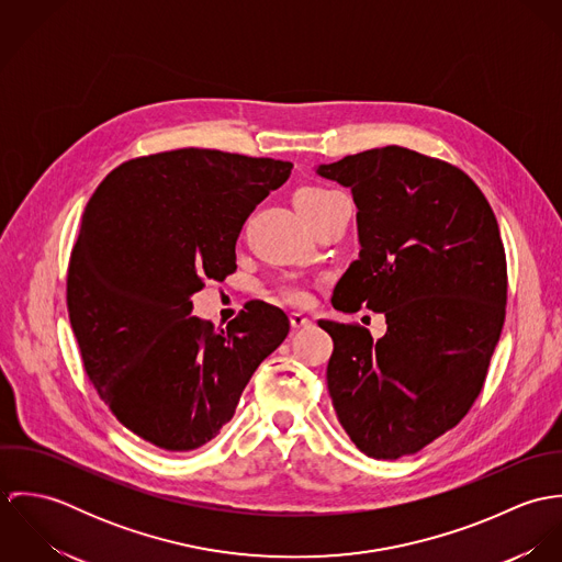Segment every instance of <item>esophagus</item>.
Segmentation results:
<instances>
[{
    "instance_id": "esophagus-1",
    "label": "esophagus",
    "mask_w": 562,
    "mask_h": 562,
    "mask_svg": "<svg viewBox=\"0 0 562 562\" xmlns=\"http://www.w3.org/2000/svg\"><path fill=\"white\" fill-rule=\"evenodd\" d=\"M290 324H292V328H305V326L312 324V321L305 314L294 312V314H290Z\"/></svg>"
}]
</instances>
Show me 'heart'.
I'll return each instance as SVG.
<instances>
[{"label":"heart","instance_id":"heart-1","mask_svg":"<svg viewBox=\"0 0 562 562\" xmlns=\"http://www.w3.org/2000/svg\"><path fill=\"white\" fill-rule=\"evenodd\" d=\"M339 192L330 190L326 186H303L296 194H294V203L296 210L303 214L305 221H312L322 207H326ZM279 294L290 301V303H305L310 299V290L294 279H288L279 285Z\"/></svg>","mask_w":562,"mask_h":562}]
</instances>
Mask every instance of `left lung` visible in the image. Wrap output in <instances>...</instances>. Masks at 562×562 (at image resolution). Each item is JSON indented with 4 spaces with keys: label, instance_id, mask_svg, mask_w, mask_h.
Segmentation results:
<instances>
[{
    "label": "left lung",
    "instance_id": "8db88e82",
    "mask_svg": "<svg viewBox=\"0 0 562 562\" xmlns=\"http://www.w3.org/2000/svg\"><path fill=\"white\" fill-rule=\"evenodd\" d=\"M318 175L350 188L359 210V259L330 303L387 322L376 341L359 324L318 322L333 337L328 394L352 443L394 461L454 428L479 398L506 316L504 244L481 188L448 161L392 145Z\"/></svg>",
    "mask_w": 562,
    "mask_h": 562
}]
</instances>
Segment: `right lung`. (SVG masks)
<instances>
[{
    "mask_svg": "<svg viewBox=\"0 0 562 562\" xmlns=\"http://www.w3.org/2000/svg\"><path fill=\"white\" fill-rule=\"evenodd\" d=\"M290 172L272 158L164 151L123 161L83 210L67 274L83 370L114 417L161 450L214 439L290 333L263 301L218 330L190 316L205 279L236 272L241 225Z\"/></svg>",
    "mask_w": 562,
    "mask_h": 562,
    "instance_id": "1",
    "label": "right lung"
}]
</instances>
